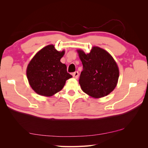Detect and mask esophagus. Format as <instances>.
<instances>
[{
  "label": "esophagus",
  "mask_w": 148,
  "mask_h": 148,
  "mask_svg": "<svg viewBox=\"0 0 148 148\" xmlns=\"http://www.w3.org/2000/svg\"><path fill=\"white\" fill-rule=\"evenodd\" d=\"M72 76H73L74 78H76V79H77L78 76H79V72L77 71L74 72L73 74H72Z\"/></svg>",
  "instance_id": "1"
}]
</instances>
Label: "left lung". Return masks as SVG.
I'll list each match as a JSON object with an SVG mask.
<instances>
[{"label":"left lung","mask_w":148,"mask_h":148,"mask_svg":"<svg viewBox=\"0 0 148 148\" xmlns=\"http://www.w3.org/2000/svg\"><path fill=\"white\" fill-rule=\"evenodd\" d=\"M83 65L79 83L81 89L90 97L98 99L112 92L118 83L119 69L114 58L106 50L94 46L85 54L78 49Z\"/></svg>","instance_id":"8db88e82"}]
</instances>
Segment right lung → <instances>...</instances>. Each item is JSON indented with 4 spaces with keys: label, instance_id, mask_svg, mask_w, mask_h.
Masks as SVG:
<instances>
[{
    "label": "right lung",
    "instance_id": "right-lung-1",
    "mask_svg": "<svg viewBox=\"0 0 148 148\" xmlns=\"http://www.w3.org/2000/svg\"><path fill=\"white\" fill-rule=\"evenodd\" d=\"M65 51H58L51 45L37 52L27 66V76L30 86L40 95L51 97L64 88L72 76L60 59Z\"/></svg>",
    "mask_w": 148,
    "mask_h": 148
}]
</instances>
